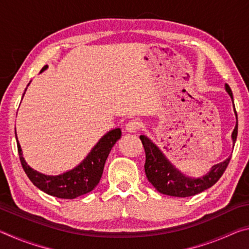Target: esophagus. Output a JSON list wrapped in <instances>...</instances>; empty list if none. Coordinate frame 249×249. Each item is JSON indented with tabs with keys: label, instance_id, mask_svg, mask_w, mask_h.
Wrapping results in <instances>:
<instances>
[{
	"label": "esophagus",
	"instance_id": "esophagus-1",
	"mask_svg": "<svg viewBox=\"0 0 249 249\" xmlns=\"http://www.w3.org/2000/svg\"><path fill=\"white\" fill-rule=\"evenodd\" d=\"M142 127V122L138 120H130L127 124H126V130L129 133H135Z\"/></svg>",
	"mask_w": 249,
	"mask_h": 249
}]
</instances>
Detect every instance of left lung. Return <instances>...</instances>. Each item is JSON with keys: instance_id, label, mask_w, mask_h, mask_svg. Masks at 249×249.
Segmentation results:
<instances>
[{"instance_id": "obj_1", "label": "left lung", "mask_w": 249, "mask_h": 249, "mask_svg": "<svg viewBox=\"0 0 249 249\" xmlns=\"http://www.w3.org/2000/svg\"><path fill=\"white\" fill-rule=\"evenodd\" d=\"M225 88L227 93L231 95V100H233V93H231L229 84H226ZM236 119H237V114H236ZM237 128L238 125L237 122H236V126L233 130V134H231L234 144L236 138H237ZM140 138L142 142V146H144L146 154V161L144 167L147 179L156 188V190L166 196L187 197L196 196L197 193L206 190V189L211 188L213 184L217 182L218 179L224 174L231 160V157H229L224 161L213 166L209 174L202 177V178L191 179L177 170L168 161L161 151L158 149V147L154 142H150V140H148L144 135L140 136Z\"/></svg>"}]
</instances>
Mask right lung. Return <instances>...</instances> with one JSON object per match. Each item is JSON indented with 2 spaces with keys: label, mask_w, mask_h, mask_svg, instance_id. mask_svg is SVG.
Masks as SVG:
<instances>
[{
  "label": "right lung",
  "mask_w": 249,
  "mask_h": 249,
  "mask_svg": "<svg viewBox=\"0 0 249 249\" xmlns=\"http://www.w3.org/2000/svg\"><path fill=\"white\" fill-rule=\"evenodd\" d=\"M47 67L48 66H45L40 72L47 69ZM121 135L122 132L120 128L112 129L101 138L94 148L91 150V153L79 166L59 176H46L32 169L23 158L18 141V150L25 174L27 175L34 185L49 196L60 197V199H74V197L89 193L98 185L109 151L115 142L120 140Z\"/></svg>",
  "instance_id": "add662e5"
}]
</instances>
